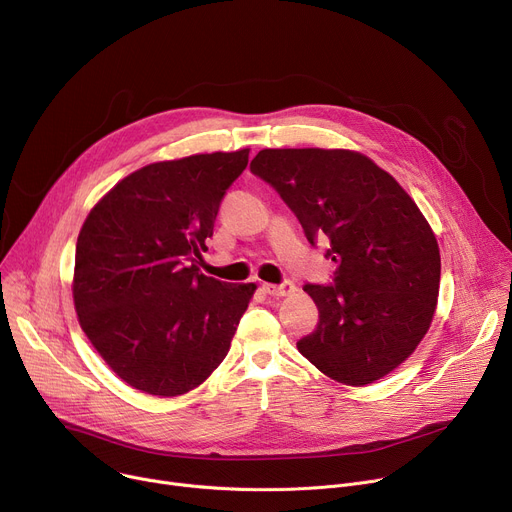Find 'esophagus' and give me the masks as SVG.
<instances>
[{
  "instance_id": "obj_1",
  "label": "esophagus",
  "mask_w": 512,
  "mask_h": 512,
  "mask_svg": "<svg viewBox=\"0 0 512 512\" xmlns=\"http://www.w3.org/2000/svg\"><path fill=\"white\" fill-rule=\"evenodd\" d=\"M294 290H296V286H294L290 280H286V282H282V284H263V292L269 294V296H273V298L288 296V294H292Z\"/></svg>"
}]
</instances>
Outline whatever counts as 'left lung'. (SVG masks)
<instances>
[{
  "label": "left lung",
  "mask_w": 512,
  "mask_h": 512,
  "mask_svg": "<svg viewBox=\"0 0 512 512\" xmlns=\"http://www.w3.org/2000/svg\"><path fill=\"white\" fill-rule=\"evenodd\" d=\"M251 171L337 263L329 286H304L318 324L298 351L347 386L384 378L421 343L437 308L441 257L429 222L390 173L355 151L263 149Z\"/></svg>",
  "instance_id": "left-lung-1"
}]
</instances>
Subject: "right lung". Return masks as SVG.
Listing matches in <instances>:
<instances>
[{
  "mask_svg": "<svg viewBox=\"0 0 512 512\" xmlns=\"http://www.w3.org/2000/svg\"><path fill=\"white\" fill-rule=\"evenodd\" d=\"M249 149L151 163L85 218L73 300L91 345L128 386L179 396L222 363L255 284L200 271L226 190Z\"/></svg>",
  "mask_w": 512,
  "mask_h": 512,
  "instance_id": "1",
  "label": "right lung"
}]
</instances>
